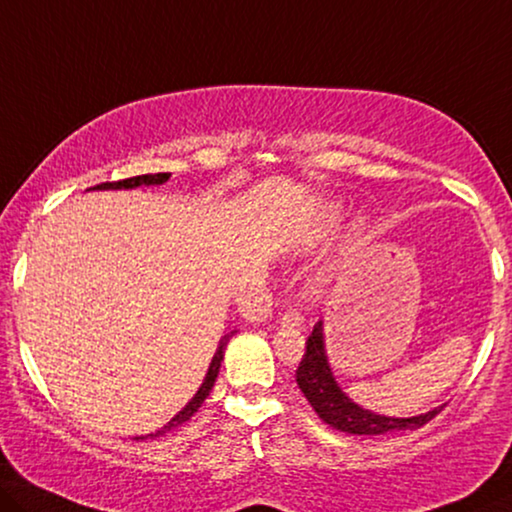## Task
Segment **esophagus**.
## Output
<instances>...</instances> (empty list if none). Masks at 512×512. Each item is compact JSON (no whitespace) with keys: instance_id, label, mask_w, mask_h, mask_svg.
<instances>
[{"instance_id":"obj_1","label":"esophagus","mask_w":512,"mask_h":512,"mask_svg":"<svg viewBox=\"0 0 512 512\" xmlns=\"http://www.w3.org/2000/svg\"><path fill=\"white\" fill-rule=\"evenodd\" d=\"M280 326H285V329H303L305 326V319H303V315L301 312H296V310H289V312H285V315L280 317Z\"/></svg>"}]
</instances>
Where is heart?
I'll return each mask as SVG.
<instances>
[{"mask_svg":"<svg viewBox=\"0 0 512 512\" xmlns=\"http://www.w3.org/2000/svg\"><path fill=\"white\" fill-rule=\"evenodd\" d=\"M342 220H345V209L340 204H324L315 220L310 223V230L305 234V241L310 243H322L340 230ZM368 239V220L356 218L347 230V250H354ZM319 285H324V278H319Z\"/></svg>","mask_w":512,"mask_h":512,"instance_id":"b5f03b06","label":"heart"}]
</instances>
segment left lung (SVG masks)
Returning <instances> with one entry per match:
<instances>
[{"label":"left lung","mask_w":512,"mask_h":512,"mask_svg":"<svg viewBox=\"0 0 512 512\" xmlns=\"http://www.w3.org/2000/svg\"><path fill=\"white\" fill-rule=\"evenodd\" d=\"M296 384L326 425L347 434H391L400 430H416L444 409V404H441V407H434L425 414L395 418L375 414V411L356 404L333 377L329 356H326L322 319L315 324V329L308 335V342H305V354L299 370H296Z\"/></svg>","instance_id":"1"}]
</instances>
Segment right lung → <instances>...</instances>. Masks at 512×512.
Listing matches in <instances>:
<instances>
[{
	"mask_svg": "<svg viewBox=\"0 0 512 512\" xmlns=\"http://www.w3.org/2000/svg\"><path fill=\"white\" fill-rule=\"evenodd\" d=\"M170 177H172L170 172L142 174V177H131V179H124V181H105V183H98V186L89 188V190H128V188H137V186H160V183H165ZM232 335H234V331L220 338L218 349H216V354H213V358H211L209 370H207V375H204L202 386L197 388V393L193 395V398H190V402L186 404V407H183V409L179 411V414L172 418L170 423H165L163 427H160V430L151 432V434H142V437H135V439H154V437H160V434L170 432V430H174V427H179L181 423H186V421H190V418H193L195 411L202 407V402L209 398L213 384H216L218 372H220V363H223V356H225V347H227V342H230Z\"/></svg>",
	"mask_w": 512,
	"mask_h": 512,
	"instance_id": "1",
	"label": "right lung"
}]
</instances>
